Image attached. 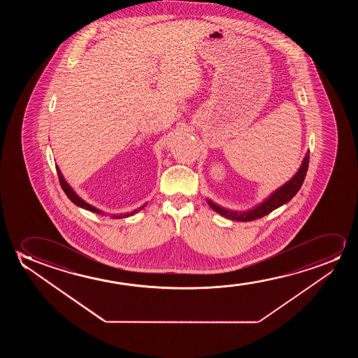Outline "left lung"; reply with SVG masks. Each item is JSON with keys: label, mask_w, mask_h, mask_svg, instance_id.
<instances>
[{"label": "left lung", "mask_w": 358, "mask_h": 358, "mask_svg": "<svg viewBox=\"0 0 358 358\" xmlns=\"http://www.w3.org/2000/svg\"><path fill=\"white\" fill-rule=\"evenodd\" d=\"M308 162L309 155L307 154V157H304L302 166L299 167V172L294 175V178H291L286 185L279 188L278 191L274 192L263 204L257 206L253 210L247 211V213H235V211H229L226 210V209H222L220 206H217L216 204H214V203H211L210 201H208V203H209V206H210L216 213H219L220 215L226 216V217H229V219H232V220L252 221L255 220V219H260V217H263V216L268 215L269 213L275 210V209L279 208L280 206L287 203L289 199H292L294 196H296V193L299 191V188H301L302 183H303L304 177L307 175Z\"/></svg>", "instance_id": "1"}]
</instances>
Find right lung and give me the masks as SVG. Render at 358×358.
<instances>
[{
  "instance_id": "1",
  "label": "right lung",
  "mask_w": 358,
  "mask_h": 358,
  "mask_svg": "<svg viewBox=\"0 0 358 358\" xmlns=\"http://www.w3.org/2000/svg\"><path fill=\"white\" fill-rule=\"evenodd\" d=\"M56 170H57V176H59V185H61V187H62V189H64V193H66V196H69V199L71 201H73L74 204L76 206H80V208H83V209H87V210L89 211H94V213H98V214H100L101 211L98 210L96 208H94V206H90V204H88V203H85V201H83V199H80L76 193H74L73 189L71 188V187L69 186V183L67 182L64 181V176H62V173H61V171H59V167L56 166ZM142 206V208H143ZM142 208H139V210L142 209ZM138 210L132 211V213H129V214H120V215H113V217H124V216H129L133 215L134 213H137Z\"/></svg>"
}]
</instances>
